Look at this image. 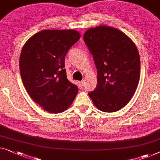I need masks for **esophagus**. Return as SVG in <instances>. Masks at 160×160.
<instances>
[{
  "label": "esophagus",
  "instance_id": "34e87169",
  "mask_svg": "<svg viewBox=\"0 0 160 160\" xmlns=\"http://www.w3.org/2000/svg\"><path fill=\"white\" fill-rule=\"evenodd\" d=\"M79 86H80V87H83L84 86V81H82V82H79Z\"/></svg>",
  "mask_w": 160,
  "mask_h": 160
}]
</instances>
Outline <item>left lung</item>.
Listing matches in <instances>:
<instances>
[{"mask_svg":"<svg viewBox=\"0 0 160 160\" xmlns=\"http://www.w3.org/2000/svg\"><path fill=\"white\" fill-rule=\"evenodd\" d=\"M84 41L97 70V85L89 96L99 110L116 112L128 104L137 88L140 78L137 48L123 32L105 25L87 29Z\"/></svg>","mask_w":160,"mask_h":160,"instance_id":"obj_1","label":"left lung"}]
</instances>
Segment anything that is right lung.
<instances>
[{
    "label": "right lung",
    "instance_id": "right-lung-1",
    "mask_svg": "<svg viewBox=\"0 0 160 160\" xmlns=\"http://www.w3.org/2000/svg\"><path fill=\"white\" fill-rule=\"evenodd\" d=\"M80 37L73 29H45L23 46L19 58L23 84L30 97L48 112H64L78 93L64 67L67 52Z\"/></svg>",
    "mask_w": 160,
    "mask_h": 160
}]
</instances>
